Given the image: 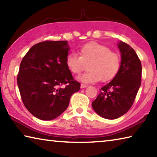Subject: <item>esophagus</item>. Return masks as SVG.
I'll return each instance as SVG.
<instances>
[{
	"label": "esophagus",
	"instance_id": "34e87169",
	"mask_svg": "<svg viewBox=\"0 0 157 157\" xmlns=\"http://www.w3.org/2000/svg\"><path fill=\"white\" fill-rule=\"evenodd\" d=\"M88 86V85L85 84H81V88H86V87Z\"/></svg>",
	"mask_w": 157,
	"mask_h": 157
}]
</instances>
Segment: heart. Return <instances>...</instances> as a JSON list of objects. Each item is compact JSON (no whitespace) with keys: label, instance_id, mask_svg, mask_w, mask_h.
<instances>
[{"label":"heart","instance_id":"obj_1","mask_svg":"<svg viewBox=\"0 0 157 157\" xmlns=\"http://www.w3.org/2000/svg\"><path fill=\"white\" fill-rule=\"evenodd\" d=\"M79 54L71 53L66 57V65L73 74L79 75L89 63V71L84 73L79 79L86 83L101 79L107 82L113 79L121 67V58L105 45L91 41L82 46Z\"/></svg>","mask_w":157,"mask_h":157}]
</instances>
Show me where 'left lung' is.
<instances>
[{
  "label": "left lung",
  "instance_id": "left-lung-1",
  "mask_svg": "<svg viewBox=\"0 0 157 157\" xmlns=\"http://www.w3.org/2000/svg\"><path fill=\"white\" fill-rule=\"evenodd\" d=\"M121 63L118 74L109 83L100 89L92 107L102 118H118L132 107L141 84L142 66L135 50L124 42H120Z\"/></svg>",
  "mask_w": 157,
  "mask_h": 157
}]
</instances>
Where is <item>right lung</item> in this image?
I'll use <instances>...</instances> for the list:
<instances>
[{
  "mask_svg": "<svg viewBox=\"0 0 157 157\" xmlns=\"http://www.w3.org/2000/svg\"><path fill=\"white\" fill-rule=\"evenodd\" d=\"M68 50L67 41H44L32 47L21 61L17 75L21 100L40 120L61 115L80 89L66 65Z\"/></svg>",
  "mask_w": 157,
  "mask_h": 157,
  "instance_id": "add662e5",
  "label": "right lung"
}]
</instances>
